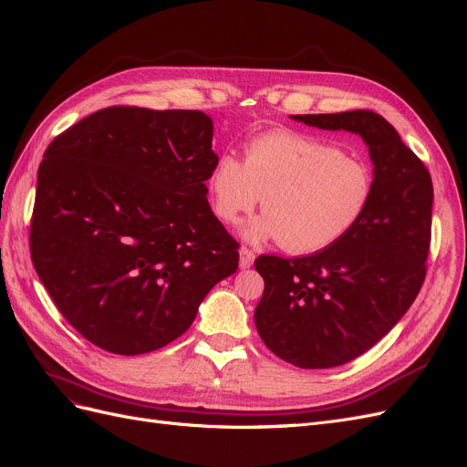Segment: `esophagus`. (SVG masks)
<instances>
[{"label":"esophagus","mask_w":467,"mask_h":467,"mask_svg":"<svg viewBox=\"0 0 467 467\" xmlns=\"http://www.w3.org/2000/svg\"><path fill=\"white\" fill-rule=\"evenodd\" d=\"M253 261H255V253H253V251L247 249V247L239 249V266H242V268H249V266L253 265Z\"/></svg>","instance_id":"obj_1"}]
</instances>
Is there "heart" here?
I'll list each match as a JSON object with an SVG mask.
<instances>
[{
    "label": "heart",
    "instance_id": "heart-1",
    "mask_svg": "<svg viewBox=\"0 0 467 467\" xmlns=\"http://www.w3.org/2000/svg\"><path fill=\"white\" fill-rule=\"evenodd\" d=\"M206 187L223 223H235L263 201V214L242 230L247 242H280L307 255L357 228L370 206L374 177L364 160L321 138L273 130L249 140L244 161L220 153Z\"/></svg>",
    "mask_w": 467,
    "mask_h": 467
}]
</instances>
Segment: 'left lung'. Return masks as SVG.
<instances>
[{
	"mask_svg": "<svg viewBox=\"0 0 467 467\" xmlns=\"http://www.w3.org/2000/svg\"><path fill=\"white\" fill-rule=\"evenodd\" d=\"M290 119L358 134L374 163L370 206L341 242L309 257L255 261L265 280L255 307L263 343L298 368H333L372 348L415 302L427 275L432 181L372 110Z\"/></svg>",
	"mask_w": 467,
	"mask_h": 467,
	"instance_id": "8db88e82",
	"label": "left lung"
}]
</instances>
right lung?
Returning a JSON list of instances; mask_svg holds the SVG:
<instances>
[{
    "label": "right lung",
    "mask_w": 467,
    "mask_h": 467,
    "mask_svg": "<svg viewBox=\"0 0 467 467\" xmlns=\"http://www.w3.org/2000/svg\"><path fill=\"white\" fill-rule=\"evenodd\" d=\"M201 110L109 107L56 136L38 167L36 275L72 327L115 355L185 333L237 242L208 204L218 155Z\"/></svg>",
    "instance_id": "right-lung-1"
}]
</instances>
